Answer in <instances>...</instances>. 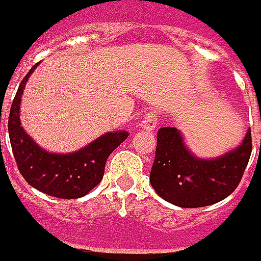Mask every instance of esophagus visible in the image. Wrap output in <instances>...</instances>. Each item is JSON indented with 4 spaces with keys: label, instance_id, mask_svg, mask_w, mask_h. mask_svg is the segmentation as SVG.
<instances>
[{
    "label": "esophagus",
    "instance_id": "obj_1",
    "mask_svg": "<svg viewBox=\"0 0 261 261\" xmlns=\"http://www.w3.org/2000/svg\"><path fill=\"white\" fill-rule=\"evenodd\" d=\"M158 125V115L155 112L149 110L148 113H145L142 122H141V127H144L146 130H154Z\"/></svg>",
    "mask_w": 261,
    "mask_h": 261
}]
</instances>
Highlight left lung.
I'll list each match as a JSON object with an SVG mask.
<instances>
[{"label": "left lung", "mask_w": 261, "mask_h": 261, "mask_svg": "<svg viewBox=\"0 0 261 261\" xmlns=\"http://www.w3.org/2000/svg\"><path fill=\"white\" fill-rule=\"evenodd\" d=\"M251 130L243 144L224 155L203 160L193 155L175 127L156 134L155 160L149 181L156 195L180 207H203L221 202L240 185L251 155Z\"/></svg>", "instance_id": "1"}]
</instances>
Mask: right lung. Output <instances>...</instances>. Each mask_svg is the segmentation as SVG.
<instances>
[{
	"label": "right lung",
	"instance_id": "right-lung-1",
	"mask_svg": "<svg viewBox=\"0 0 261 261\" xmlns=\"http://www.w3.org/2000/svg\"><path fill=\"white\" fill-rule=\"evenodd\" d=\"M37 65L23 78L10 109L8 134L14 160L18 171L32 187L59 199H78L101 181L107 158L129 134L125 130L107 132L71 154H54L40 148L25 134L20 122L21 95Z\"/></svg>",
	"mask_w": 261,
	"mask_h": 261
}]
</instances>
